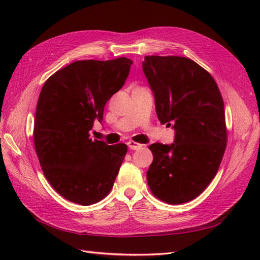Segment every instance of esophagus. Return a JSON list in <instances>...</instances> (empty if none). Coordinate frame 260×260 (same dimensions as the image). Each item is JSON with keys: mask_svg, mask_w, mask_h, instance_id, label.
I'll return each mask as SVG.
<instances>
[{"mask_svg": "<svg viewBox=\"0 0 260 260\" xmlns=\"http://www.w3.org/2000/svg\"><path fill=\"white\" fill-rule=\"evenodd\" d=\"M127 144H128V147L130 149H132V151H137V149H140L141 147H142V144L137 143V142H135V141H129Z\"/></svg>", "mask_w": 260, "mask_h": 260, "instance_id": "obj_1", "label": "esophagus"}]
</instances>
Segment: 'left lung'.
Here are the masks:
<instances>
[{
    "label": "left lung",
    "instance_id": "8db88e82",
    "mask_svg": "<svg viewBox=\"0 0 260 260\" xmlns=\"http://www.w3.org/2000/svg\"><path fill=\"white\" fill-rule=\"evenodd\" d=\"M143 73L155 96L160 123L176 130L172 144L148 148L153 162L147 184L160 201L194 200L215 178L226 146L221 93L207 70L187 57L145 56Z\"/></svg>",
    "mask_w": 260,
    "mask_h": 260
}]
</instances>
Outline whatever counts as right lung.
I'll return each mask as SVG.
<instances>
[{
  "label": "right lung",
  "mask_w": 260,
  "mask_h": 260,
  "mask_svg": "<svg viewBox=\"0 0 260 260\" xmlns=\"http://www.w3.org/2000/svg\"><path fill=\"white\" fill-rule=\"evenodd\" d=\"M132 60H77L53 74L39 95L34 140L43 174L62 198L89 206L111 192L128 147L92 140L95 120L128 78Z\"/></svg>",
  "instance_id": "obj_1"
}]
</instances>
